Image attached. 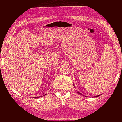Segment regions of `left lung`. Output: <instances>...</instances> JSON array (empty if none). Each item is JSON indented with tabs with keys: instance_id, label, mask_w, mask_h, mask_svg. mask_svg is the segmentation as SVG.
Listing matches in <instances>:
<instances>
[{
	"instance_id": "left-lung-1",
	"label": "left lung",
	"mask_w": 122,
	"mask_h": 122,
	"mask_svg": "<svg viewBox=\"0 0 122 122\" xmlns=\"http://www.w3.org/2000/svg\"><path fill=\"white\" fill-rule=\"evenodd\" d=\"M74 87H75V86H74ZM78 92V94H80V95H82L81 94V93L80 92ZM100 96V95H98V96H95V97H98V96Z\"/></svg>"
}]
</instances>
